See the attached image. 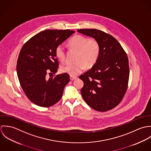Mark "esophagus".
<instances>
[{
	"instance_id": "34e87169",
	"label": "esophagus",
	"mask_w": 151,
	"mask_h": 151,
	"mask_svg": "<svg viewBox=\"0 0 151 151\" xmlns=\"http://www.w3.org/2000/svg\"><path fill=\"white\" fill-rule=\"evenodd\" d=\"M70 80L73 81V80H74L77 79V77H75V76H70Z\"/></svg>"
}]
</instances>
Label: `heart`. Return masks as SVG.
Wrapping results in <instances>:
<instances>
[{"mask_svg": "<svg viewBox=\"0 0 151 151\" xmlns=\"http://www.w3.org/2000/svg\"><path fill=\"white\" fill-rule=\"evenodd\" d=\"M68 45L77 51L74 63H67L62 66V71L71 76H76L86 67H91L95 65L100 53V46L98 42L93 39H88L81 35H75L69 41ZM56 57L63 62L65 53L63 45H59L55 50Z\"/></svg>", "mask_w": 151, "mask_h": 151, "instance_id": "1", "label": "heart"}]
</instances>
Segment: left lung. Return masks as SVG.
<instances>
[{
    "mask_svg": "<svg viewBox=\"0 0 151 151\" xmlns=\"http://www.w3.org/2000/svg\"><path fill=\"white\" fill-rule=\"evenodd\" d=\"M77 31L94 38L100 46L96 63L80 76L84 82L82 96L94 110L108 111L121 102L127 91L129 74L127 55L119 42L104 31L96 29Z\"/></svg>",
    "mask_w": 151,
    "mask_h": 151,
    "instance_id": "1",
    "label": "left lung"
}]
</instances>
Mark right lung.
<instances>
[{"instance_id":"add662e5","label":"right lung","mask_w":151,"mask_h":151,"mask_svg":"<svg viewBox=\"0 0 151 151\" xmlns=\"http://www.w3.org/2000/svg\"><path fill=\"white\" fill-rule=\"evenodd\" d=\"M75 32L69 29H47L36 34L22 47L17 63V76L25 94L34 104L51 106L61 99L70 81L67 73L55 74L59 63L56 47Z\"/></svg>"}]
</instances>
